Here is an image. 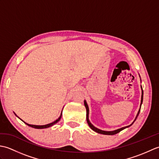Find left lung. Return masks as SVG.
Returning a JSON list of instances; mask_svg holds the SVG:
<instances>
[{
	"label": "left lung",
	"mask_w": 159,
	"mask_h": 159,
	"mask_svg": "<svg viewBox=\"0 0 159 159\" xmlns=\"http://www.w3.org/2000/svg\"><path fill=\"white\" fill-rule=\"evenodd\" d=\"M141 104H140V108L139 111H138V113L137 114V116L135 117V119H134V120L133 121V122L131 124H130L129 126H125V127H122L121 128H119V129H117V130H112V131H105V130H100L99 129V128H98L96 127H95L93 126V125L90 122V121L89 120V107L88 105H87V103L86 102V100H85V101H84V104H85V107L86 108V111H87V114H86V117H87V124H88L89 126L91 128V129H92L93 131L96 132V133H100V134H107V135H113V134H116L118 133H120V131H121L122 130L125 129V128H128L130 127L131 125H133V124L135 121V120H137V118L138 117V116H139V112H140V110H141V104H142V102H143V89H142V87H141Z\"/></svg>",
	"instance_id": "obj_1"
}]
</instances>
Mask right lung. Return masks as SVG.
Masks as SVG:
<instances>
[{"instance_id": "1", "label": "right lung", "mask_w": 159, "mask_h": 159, "mask_svg": "<svg viewBox=\"0 0 159 159\" xmlns=\"http://www.w3.org/2000/svg\"><path fill=\"white\" fill-rule=\"evenodd\" d=\"M62 111H63V110H62ZM14 114L17 116V115H16L15 113H14ZM61 116H62V111H61V113L60 116H59V117L58 118V119L56 120L55 121H54L53 122H52V123H50V124H46V125H32V124H27V123L25 122V121H24L23 120H22V121H24V122H25L26 125H28L29 126H31V127L34 128H38V129H42V128H46L51 127V126H53V125H55V124H57V123L58 122V121L61 120ZM17 117H18V116H17Z\"/></svg>"}]
</instances>
